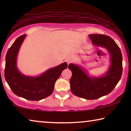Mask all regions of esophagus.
I'll list each match as a JSON object with an SVG mask.
<instances>
[{
    "instance_id": "1",
    "label": "esophagus",
    "mask_w": 131,
    "mask_h": 131,
    "mask_svg": "<svg viewBox=\"0 0 131 131\" xmlns=\"http://www.w3.org/2000/svg\"><path fill=\"white\" fill-rule=\"evenodd\" d=\"M66 61H67V64H69L70 63V62H71V60H70V59L69 58V59H67V60H66Z\"/></svg>"
}]
</instances>
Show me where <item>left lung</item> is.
Here are the masks:
<instances>
[{
  "label": "left lung",
  "mask_w": 131,
  "mask_h": 131,
  "mask_svg": "<svg viewBox=\"0 0 131 131\" xmlns=\"http://www.w3.org/2000/svg\"><path fill=\"white\" fill-rule=\"evenodd\" d=\"M95 46L105 48L110 53L111 66L104 76L90 78L79 66L70 64L72 72L70 80L71 91L75 95L86 100H95L112 92L122 74V55L116 43L110 36L92 34L89 35Z\"/></svg>",
  "instance_id": "8db88e82"
}]
</instances>
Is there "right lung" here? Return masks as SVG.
<instances>
[{"label":"right lung","mask_w":131,"mask_h":131,"mask_svg":"<svg viewBox=\"0 0 131 131\" xmlns=\"http://www.w3.org/2000/svg\"><path fill=\"white\" fill-rule=\"evenodd\" d=\"M25 37L26 35H23L18 37L7 52L5 78L12 92L17 96L31 101H39L52 93L55 82L68 65L64 62L36 78L21 74L16 66L17 56Z\"/></svg>","instance_id":"obj_1"}]
</instances>
